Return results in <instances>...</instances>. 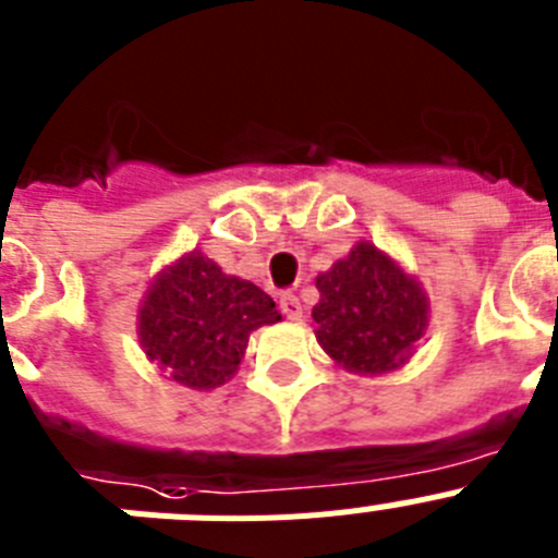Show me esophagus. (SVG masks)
<instances>
[{
    "label": "esophagus",
    "mask_w": 558,
    "mask_h": 558,
    "mask_svg": "<svg viewBox=\"0 0 558 558\" xmlns=\"http://www.w3.org/2000/svg\"><path fill=\"white\" fill-rule=\"evenodd\" d=\"M280 312L286 319H300L303 317V306H300V298L292 292L280 294Z\"/></svg>",
    "instance_id": "34e87169"
}]
</instances>
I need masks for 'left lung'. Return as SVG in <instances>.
I'll return each mask as SVG.
<instances>
[{
  "mask_svg": "<svg viewBox=\"0 0 558 558\" xmlns=\"http://www.w3.org/2000/svg\"><path fill=\"white\" fill-rule=\"evenodd\" d=\"M317 292L312 317L319 345L353 373L399 367L426 328L421 286L365 241L319 275Z\"/></svg>",
  "mask_w": 558,
  "mask_h": 558,
  "instance_id": "1",
  "label": "left lung"
}]
</instances>
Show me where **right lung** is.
Listing matches in <instances>:
<instances>
[{
    "label": "right lung",
    "instance_id": "right-lung-1",
    "mask_svg": "<svg viewBox=\"0 0 558 558\" xmlns=\"http://www.w3.org/2000/svg\"><path fill=\"white\" fill-rule=\"evenodd\" d=\"M278 319L275 300L258 286L230 278L202 252H191L145 294L140 342L173 381L210 390L239 371L250 333Z\"/></svg>",
    "mask_w": 558,
    "mask_h": 558
}]
</instances>
